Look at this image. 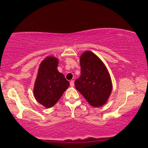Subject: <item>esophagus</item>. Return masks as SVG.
I'll return each instance as SVG.
<instances>
[{
    "instance_id": "obj_1",
    "label": "esophagus",
    "mask_w": 148,
    "mask_h": 148,
    "mask_svg": "<svg viewBox=\"0 0 148 148\" xmlns=\"http://www.w3.org/2000/svg\"><path fill=\"white\" fill-rule=\"evenodd\" d=\"M70 86L71 87H73L74 86V81L73 80H71L70 82Z\"/></svg>"
}]
</instances>
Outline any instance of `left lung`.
Returning <instances> with one entry per match:
<instances>
[{"mask_svg": "<svg viewBox=\"0 0 148 148\" xmlns=\"http://www.w3.org/2000/svg\"><path fill=\"white\" fill-rule=\"evenodd\" d=\"M81 75L75 80L77 90L94 107L108 100L112 86L110 74L103 62L94 53L86 51L80 57Z\"/></svg>", "mask_w": 148, "mask_h": 148, "instance_id": "1", "label": "left lung"}]
</instances>
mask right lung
<instances>
[{"label": "right lung", "instance_id": "1", "mask_svg": "<svg viewBox=\"0 0 148 148\" xmlns=\"http://www.w3.org/2000/svg\"><path fill=\"white\" fill-rule=\"evenodd\" d=\"M58 58L48 56L38 69L34 88L36 100L46 108L53 106L69 86L64 75L58 72Z\"/></svg>", "mask_w": 148, "mask_h": 148}]
</instances>
